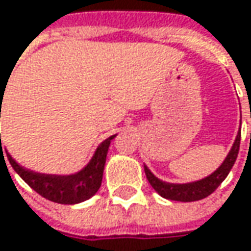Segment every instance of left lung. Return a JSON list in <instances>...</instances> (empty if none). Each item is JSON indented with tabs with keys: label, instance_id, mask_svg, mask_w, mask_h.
Segmentation results:
<instances>
[{
	"label": "left lung",
	"instance_id": "left-lung-1",
	"mask_svg": "<svg viewBox=\"0 0 251 251\" xmlns=\"http://www.w3.org/2000/svg\"><path fill=\"white\" fill-rule=\"evenodd\" d=\"M240 138H241V132L238 130L235 141L229 150V152L226 154L224 161L221 163V166L212 172L209 176L201 178V180H195V181H187V183H169V181H163L160 180L157 176L144 164V170L147 178L150 181V184L152 186V189L163 196L164 199H170V201H178V202H195V201H201L206 196H209L212 192H215V189L226 180V177L229 173V170L232 169L237 155H238V150H240Z\"/></svg>",
	"mask_w": 251,
	"mask_h": 251
}]
</instances>
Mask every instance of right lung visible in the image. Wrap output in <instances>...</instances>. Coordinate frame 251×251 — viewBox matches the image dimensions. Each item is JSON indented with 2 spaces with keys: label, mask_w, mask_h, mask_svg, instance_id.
<instances>
[{
  "label": "right lung",
  "mask_w": 251,
  "mask_h": 251,
  "mask_svg": "<svg viewBox=\"0 0 251 251\" xmlns=\"http://www.w3.org/2000/svg\"><path fill=\"white\" fill-rule=\"evenodd\" d=\"M1 97H4L2 93H1ZM115 136L116 135L106 138L96 148L90 161L81 170L71 173V175H45V173L31 172V170L25 169L23 166H20L8 152H7V157H8V161H10L11 167L14 169V172L40 196H43L48 201L56 202V203L74 205V203H79V202L90 199L100 189L107 151H109L110 142ZM1 150H2V147H1ZM1 157H4V154Z\"/></svg>",
  "instance_id": "obj_1"
}]
</instances>
